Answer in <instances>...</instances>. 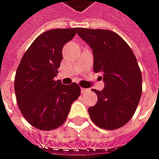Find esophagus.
<instances>
[{
    "mask_svg": "<svg viewBox=\"0 0 159 159\" xmlns=\"http://www.w3.org/2000/svg\"><path fill=\"white\" fill-rule=\"evenodd\" d=\"M89 90V89H85V88H82V89H81V92H82V94L87 93Z\"/></svg>",
    "mask_w": 159,
    "mask_h": 159,
    "instance_id": "1",
    "label": "esophagus"
}]
</instances>
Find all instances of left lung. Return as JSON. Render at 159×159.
Wrapping results in <instances>:
<instances>
[{
    "mask_svg": "<svg viewBox=\"0 0 159 159\" xmlns=\"http://www.w3.org/2000/svg\"><path fill=\"white\" fill-rule=\"evenodd\" d=\"M92 49L94 71L101 73L105 87L93 89L97 102L89 108L92 121L107 130L118 129L132 119L141 97L142 76L132 49L110 30L77 28Z\"/></svg>",
    "mask_w": 159,
    "mask_h": 159,
    "instance_id": "8db88e82",
    "label": "left lung"
}]
</instances>
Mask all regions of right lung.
Listing matches in <instances>:
<instances>
[{"label":"right lung","mask_w":159,"mask_h":159,"mask_svg":"<svg viewBox=\"0 0 159 159\" xmlns=\"http://www.w3.org/2000/svg\"><path fill=\"white\" fill-rule=\"evenodd\" d=\"M76 28L53 29L40 34L23 55L14 78L18 106L34 127L49 131L64 124L81 89L64 85L54 77L63 59L64 45L76 35Z\"/></svg>","instance_id":"obj_1"}]
</instances>
